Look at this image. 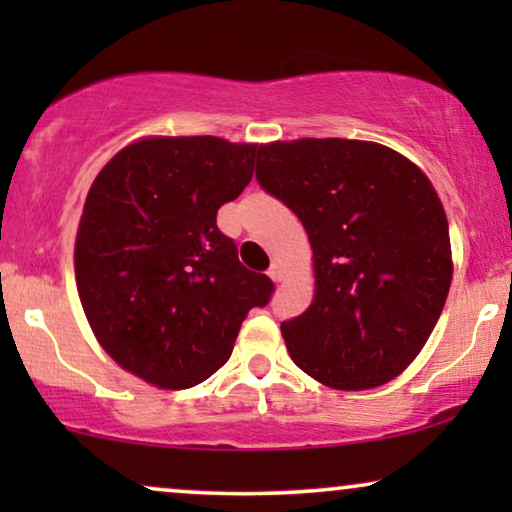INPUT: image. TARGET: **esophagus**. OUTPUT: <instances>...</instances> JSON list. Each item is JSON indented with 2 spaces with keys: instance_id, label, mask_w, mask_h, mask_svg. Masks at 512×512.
<instances>
[{
  "instance_id": "34e87169",
  "label": "esophagus",
  "mask_w": 512,
  "mask_h": 512,
  "mask_svg": "<svg viewBox=\"0 0 512 512\" xmlns=\"http://www.w3.org/2000/svg\"><path fill=\"white\" fill-rule=\"evenodd\" d=\"M268 277L272 282H282V268H279V263H272L268 268Z\"/></svg>"
}]
</instances>
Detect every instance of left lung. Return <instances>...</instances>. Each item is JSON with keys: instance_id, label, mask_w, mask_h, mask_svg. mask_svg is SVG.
<instances>
[{"instance_id": "left-lung-1", "label": "left lung", "mask_w": 512, "mask_h": 512, "mask_svg": "<svg viewBox=\"0 0 512 512\" xmlns=\"http://www.w3.org/2000/svg\"><path fill=\"white\" fill-rule=\"evenodd\" d=\"M256 179L314 251L312 305L282 321L291 359L333 389L394 380L429 340L452 282L431 181L387 146L338 137L261 146Z\"/></svg>"}]
</instances>
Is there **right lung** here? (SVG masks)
<instances>
[{
	"instance_id": "1",
	"label": "right lung",
	"mask_w": 512,
	"mask_h": 512,
	"mask_svg": "<svg viewBox=\"0 0 512 512\" xmlns=\"http://www.w3.org/2000/svg\"><path fill=\"white\" fill-rule=\"evenodd\" d=\"M256 144L151 137L125 146L90 186L76 235V286L118 366L165 389L214 375L251 307L275 284L216 226L254 177Z\"/></svg>"
}]
</instances>
